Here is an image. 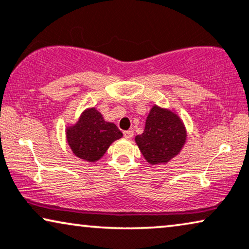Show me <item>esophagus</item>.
<instances>
[{"label": "esophagus", "instance_id": "34e87169", "mask_svg": "<svg viewBox=\"0 0 249 249\" xmlns=\"http://www.w3.org/2000/svg\"><path fill=\"white\" fill-rule=\"evenodd\" d=\"M123 134H124V137L126 138V139H132L133 138V131H131V130H128V131H124L123 132Z\"/></svg>", "mask_w": 249, "mask_h": 249}]
</instances>
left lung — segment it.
<instances>
[{"instance_id":"left-lung-1","label":"left lung","mask_w":249,"mask_h":249,"mask_svg":"<svg viewBox=\"0 0 249 249\" xmlns=\"http://www.w3.org/2000/svg\"><path fill=\"white\" fill-rule=\"evenodd\" d=\"M187 133L174 112L154 106L149 112L143 133L135 137L139 149L151 165L165 164L183 147Z\"/></svg>"}]
</instances>
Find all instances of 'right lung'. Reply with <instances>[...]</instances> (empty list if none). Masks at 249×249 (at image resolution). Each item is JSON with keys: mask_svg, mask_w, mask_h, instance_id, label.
Instances as JSON below:
<instances>
[{"mask_svg": "<svg viewBox=\"0 0 249 249\" xmlns=\"http://www.w3.org/2000/svg\"><path fill=\"white\" fill-rule=\"evenodd\" d=\"M122 137L118 127L104 121L95 108L85 110L74 126L67 128V141L72 152L91 163L100 159L109 145Z\"/></svg>", "mask_w": 249, "mask_h": 249, "instance_id": "obj_1", "label": "right lung"}]
</instances>
